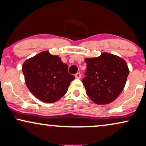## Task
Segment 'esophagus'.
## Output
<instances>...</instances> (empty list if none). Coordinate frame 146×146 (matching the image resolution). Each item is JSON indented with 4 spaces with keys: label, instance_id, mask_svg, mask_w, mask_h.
Returning a JSON list of instances; mask_svg holds the SVG:
<instances>
[{
    "label": "esophagus",
    "instance_id": "obj_1",
    "mask_svg": "<svg viewBox=\"0 0 146 146\" xmlns=\"http://www.w3.org/2000/svg\"><path fill=\"white\" fill-rule=\"evenodd\" d=\"M75 77L76 78H81V74L80 72H78L75 74Z\"/></svg>",
    "mask_w": 146,
    "mask_h": 146
}]
</instances>
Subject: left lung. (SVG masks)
<instances>
[{
  "label": "left lung",
  "mask_w": 146,
  "mask_h": 146,
  "mask_svg": "<svg viewBox=\"0 0 146 146\" xmlns=\"http://www.w3.org/2000/svg\"><path fill=\"white\" fill-rule=\"evenodd\" d=\"M86 71L82 78L86 94L98 104L115 100L125 86L129 69L124 60L103 52L98 57L86 58Z\"/></svg>",
  "instance_id": "left-lung-1"
}]
</instances>
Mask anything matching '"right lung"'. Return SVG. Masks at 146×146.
Returning <instances> with one entry per match:
<instances>
[{
    "mask_svg": "<svg viewBox=\"0 0 146 146\" xmlns=\"http://www.w3.org/2000/svg\"><path fill=\"white\" fill-rule=\"evenodd\" d=\"M68 69V65L58 56L47 51L28 60L23 66L28 88L36 98L46 103L54 102L66 93L75 78Z\"/></svg>",
    "mask_w": 146,
    "mask_h": 146,
    "instance_id": "1",
    "label": "right lung"
}]
</instances>
